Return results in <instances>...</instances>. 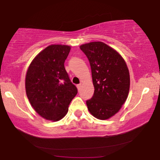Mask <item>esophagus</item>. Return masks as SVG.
<instances>
[{"instance_id":"obj_1","label":"esophagus","mask_w":160,"mask_h":160,"mask_svg":"<svg viewBox=\"0 0 160 160\" xmlns=\"http://www.w3.org/2000/svg\"><path fill=\"white\" fill-rule=\"evenodd\" d=\"M77 89H78V90H80V88H81V84H77Z\"/></svg>"}]
</instances>
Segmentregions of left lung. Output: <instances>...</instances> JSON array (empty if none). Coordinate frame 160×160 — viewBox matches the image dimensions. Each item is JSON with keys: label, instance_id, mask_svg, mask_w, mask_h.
Segmentation results:
<instances>
[{"label": "left lung", "instance_id": "left-lung-1", "mask_svg": "<svg viewBox=\"0 0 160 160\" xmlns=\"http://www.w3.org/2000/svg\"><path fill=\"white\" fill-rule=\"evenodd\" d=\"M89 59L94 93L87 101L90 113L100 120L114 116L125 104L130 88V75L122 56L102 42L80 46Z\"/></svg>", "mask_w": 160, "mask_h": 160}]
</instances>
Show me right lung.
<instances>
[{"label": "right lung", "mask_w": 160, "mask_h": 160, "mask_svg": "<svg viewBox=\"0 0 160 160\" xmlns=\"http://www.w3.org/2000/svg\"><path fill=\"white\" fill-rule=\"evenodd\" d=\"M70 49L67 45H50L34 58L27 70L28 99L34 110L46 120L62 119L77 93L64 67Z\"/></svg>", "instance_id": "1"}]
</instances>
